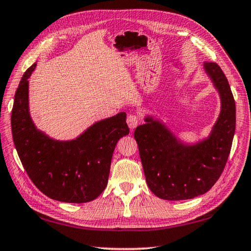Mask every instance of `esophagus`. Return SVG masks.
I'll list each match as a JSON object with an SVG mask.
<instances>
[{"instance_id": "esophagus-1", "label": "esophagus", "mask_w": 251, "mask_h": 251, "mask_svg": "<svg viewBox=\"0 0 251 251\" xmlns=\"http://www.w3.org/2000/svg\"><path fill=\"white\" fill-rule=\"evenodd\" d=\"M126 124H127V126H129L131 130H133V129H135L136 126H138V124H139V118L135 115H129L126 118Z\"/></svg>"}]
</instances>
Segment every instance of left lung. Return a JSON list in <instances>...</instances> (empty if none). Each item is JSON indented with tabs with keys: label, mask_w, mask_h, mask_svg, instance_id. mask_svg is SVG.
<instances>
[{
	"label": "left lung",
	"mask_w": 251,
	"mask_h": 251,
	"mask_svg": "<svg viewBox=\"0 0 251 251\" xmlns=\"http://www.w3.org/2000/svg\"><path fill=\"white\" fill-rule=\"evenodd\" d=\"M204 70L221 97V113L209 138L188 145L162 122L146 117L134 131L146 183L164 200H188L210 190L223 173L236 126V107L227 78L215 62Z\"/></svg>",
	"instance_id": "obj_1"
}]
</instances>
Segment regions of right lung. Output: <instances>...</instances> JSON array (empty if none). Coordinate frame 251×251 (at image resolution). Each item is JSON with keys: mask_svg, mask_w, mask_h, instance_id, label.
I'll return each mask as SVG.
<instances>
[{"mask_svg": "<svg viewBox=\"0 0 251 251\" xmlns=\"http://www.w3.org/2000/svg\"><path fill=\"white\" fill-rule=\"evenodd\" d=\"M32 64L23 75L14 98L11 117L17 154L39 190L51 199L85 203L105 190L117 142L129 134L126 112L98 121L75 140L56 141L39 131L28 107V78Z\"/></svg>", "mask_w": 251, "mask_h": 251, "instance_id": "obj_1", "label": "right lung"}]
</instances>
